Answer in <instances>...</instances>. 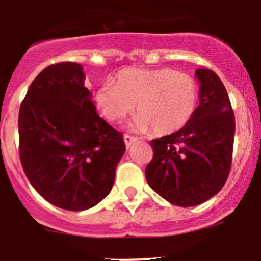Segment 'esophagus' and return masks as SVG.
<instances>
[{
	"instance_id": "1",
	"label": "esophagus",
	"mask_w": 261,
	"mask_h": 261,
	"mask_svg": "<svg viewBox=\"0 0 261 261\" xmlns=\"http://www.w3.org/2000/svg\"><path fill=\"white\" fill-rule=\"evenodd\" d=\"M137 141V137H135V136H130V135H124V142H125V146L129 147L130 145H132L133 142H136Z\"/></svg>"
}]
</instances>
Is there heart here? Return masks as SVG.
Returning <instances> with one entry per match:
<instances>
[{"instance_id": "b5f03b06", "label": "heart", "mask_w": 261, "mask_h": 261, "mask_svg": "<svg viewBox=\"0 0 261 261\" xmlns=\"http://www.w3.org/2000/svg\"><path fill=\"white\" fill-rule=\"evenodd\" d=\"M198 85L189 73L163 68L129 67L119 71L116 83L107 80L95 92V105L110 123H119L135 109L133 126L169 135L184 128L198 106Z\"/></svg>"}]
</instances>
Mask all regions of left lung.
<instances>
[{
  "mask_svg": "<svg viewBox=\"0 0 261 261\" xmlns=\"http://www.w3.org/2000/svg\"><path fill=\"white\" fill-rule=\"evenodd\" d=\"M199 106L177 132L151 141L147 184L169 203L190 207L208 200L226 182L233 159L236 120L223 81L212 70L195 71Z\"/></svg>",
  "mask_w": 261,
  "mask_h": 261,
  "instance_id": "left-lung-1",
  "label": "left lung"
}]
</instances>
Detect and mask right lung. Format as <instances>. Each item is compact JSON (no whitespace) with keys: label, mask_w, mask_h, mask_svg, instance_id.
Returning <instances> with one entry per match:
<instances>
[{"label":"right lung","mask_w":261,"mask_h":261,"mask_svg":"<svg viewBox=\"0 0 261 261\" xmlns=\"http://www.w3.org/2000/svg\"><path fill=\"white\" fill-rule=\"evenodd\" d=\"M83 67L61 62L36 76L20 105L19 156L31 185L59 208L101 202L125 151L123 133L98 115Z\"/></svg>","instance_id":"obj_1"}]
</instances>
